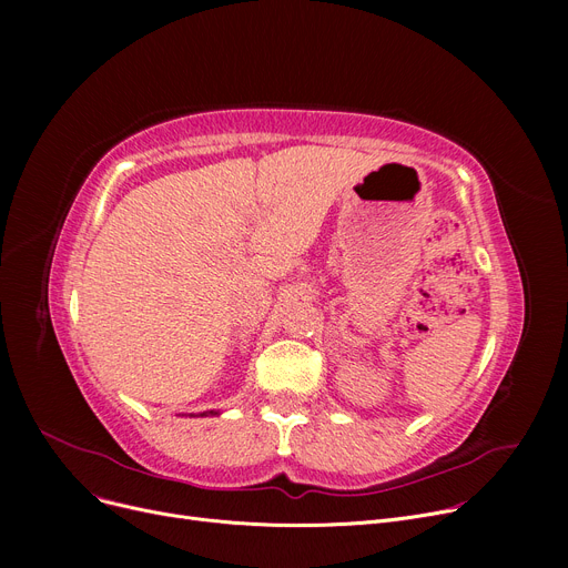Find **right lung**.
<instances>
[{
    "instance_id": "obj_1",
    "label": "right lung",
    "mask_w": 568,
    "mask_h": 568,
    "mask_svg": "<svg viewBox=\"0 0 568 568\" xmlns=\"http://www.w3.org/2000/svg\"><path fill=\"white\" fill-rule=\"evenodd\" d=\"M219 412L216 409H206V412H200V414H191V416H216Z\"/></svg>"
}]
</instances>
